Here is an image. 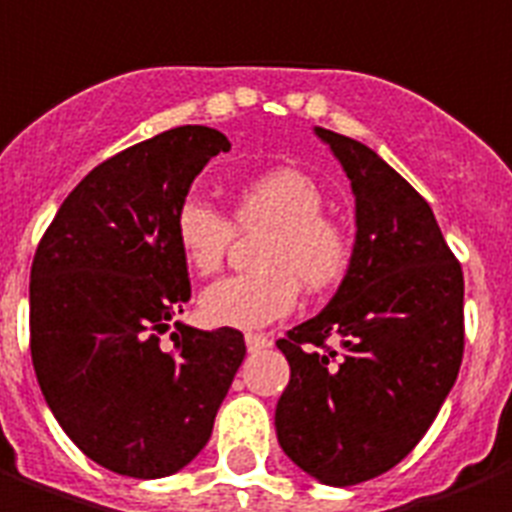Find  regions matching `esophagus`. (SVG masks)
Returning a JSON list of instances; mask_svg holds the SVG:
<instances>
[{"instance_id":"esophagus-1","label":"esophagus","mask_w":512,"mask_h":512,"mask_svg":"<svg viewBox=\"0 0 512 512\" xmlns=\"http://www.w3.org/2000/svg\"><path fill=\"white\" fill-rule=\"evenodd\" d=\"M244 342H246V350L249 352H260V350H266V347H271V344H274V339H271V336H266V333H246Z\"/></svg>"}]
</instances>
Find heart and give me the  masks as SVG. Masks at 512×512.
<instances>
[{
	"label": "heart",
	"mask_w": 512,
	"mask_h": 512,
	"mask_svg": "<svg viewBox=\"0 0 512 512\" xmlns=\"http://www.w3.org/2000/svg\"><path fill=\"white\" fill-rule=\"evenodd\" d=\"M325 192L298 168H274L241 184L233 222L198 195L176 208L173 233L187 266L200 276L217 274L230 241L263 230L257 238L255 271L227 276L200 295L208 323L260 328L285 317L298 304V290L323 295L350 268L352 244L339 219L325 214Z\"/></svg>",
	"instance_id": "heart-1"
}]
</instances>
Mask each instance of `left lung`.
I'll use <instances>...</instances> for the list:
<instances>
[{
    "label": "left lung",
    "instance_id": "8db88e82",
    "mask_svg": "<svg viewBox=\"0 0 512 512\" xmlns=\"http://www.w3.org/2000/svg\"><path fill=\"white\" fill-rule=\"evenodd\" d=\"M314 132L350 179L358 230L331 304L276 342L290 363L276 437L314 480L355 486L396 467L453 388L464 274L429 203L377 151Z\"/></svg>",
    "mask_w": 512,
    "mask_h": 512
}]
</instances>
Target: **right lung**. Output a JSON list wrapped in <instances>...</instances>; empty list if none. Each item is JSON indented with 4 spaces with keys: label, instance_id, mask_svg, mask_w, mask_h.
Instances as JSON below:
<instances>
[{
    "label": "right lung",
    "instance_id": "add662e5",
    "mask_svg": "<svg viewBox=\"0 0 512 512\" xmlns=\"http://www.w3.org/2000/svg\"><path fill=\"white\" fill-rule=\"evenodd\" d=\"M227 149L219 130L187 124L119 151L67 195L34 252L40 391L64 434L127 478L173 475L206 448L246 355L236 328L173 323L192 295L173 217Z\"/></svg>",
    "mask_w": 512,
    "mask_h": 512
}]
</instances>
